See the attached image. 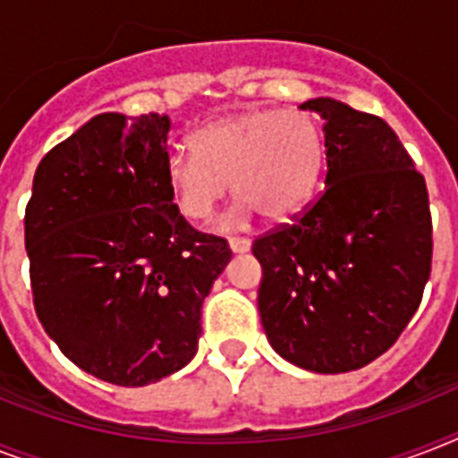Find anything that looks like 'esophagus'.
Returning <instances> with one entry per match:
<instances>
[{
    "label": "esophagus",
    "mask_w": 458,
    "mask_h": 458,
    "mask_svg": "<svg viewBox=\"0 0 458 458\" xmlns=\"http://www.w3.org/2000/svg\"><path fill=\"white\" fill-rule=\"evenodd\" d=\"M230 250L235 251V254H244V251H250L251 240L250 237H230Z\"/></svg>",
    "instance_id": "esophagus-1"
}]
</instances>
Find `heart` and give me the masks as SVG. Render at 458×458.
I'll list each match as a JSON object with an SVG mask.
<instances>
[{
	"label": "heart",
	"mask_w": 458,
	"mask_h": 458,
	"mask_svg": "<svg viewBox=\"0 0 458 458\" xmlns=\"http://www.w3.org/2000/svg\"><path fill=\"white\" fill-rule=\"evenodd\" d=\"M192 152L165 161V182L190 221H207L228 192L242 199L240 214L259 211L283 221L306 207L318 185L326 142L304 111L250 109L223 114L199 125Z\"/></svg>",
	"instance_id": "heart-1"
}]
</instances>
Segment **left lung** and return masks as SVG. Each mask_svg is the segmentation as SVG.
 <instances>
[{
  "label": "left lung",
  "instance_id": "1",
  "mask_svg": "<svg viewBox=\"0 0 458 458\" xmlns=\"http://www.w3.org/2000/svg\"><path fill=\"white\" fill-rule=\"evenodd\" d=\"M326 125V190L259 235V313L283 359L347 373L385 354L423 300L433 266L426 178L380 116L330 97L300 106Z\"/></svg>",
  "mask_w": 458,
  "mask_h": 458
}]
</instances>
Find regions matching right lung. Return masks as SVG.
Segmentation results:
<instances>
[{
	"mask_svg": "<svg viewBox=\"0 0 458 458\" xmlns=\"http://www.w3.org/2000/svg\"><path fill=\"white\" fill-rule=\"evenodd\" d=\"M168 131L158 114H99L45 154L25 207L39 323L78 369L123 387L190 363L233 257L173 204Z\"/></svg>",
	"mask_w": 458,
	"mask_h": 458,
	"instance_id": "right-lung-1",
	"label": "right lung"
}]
</instances>
